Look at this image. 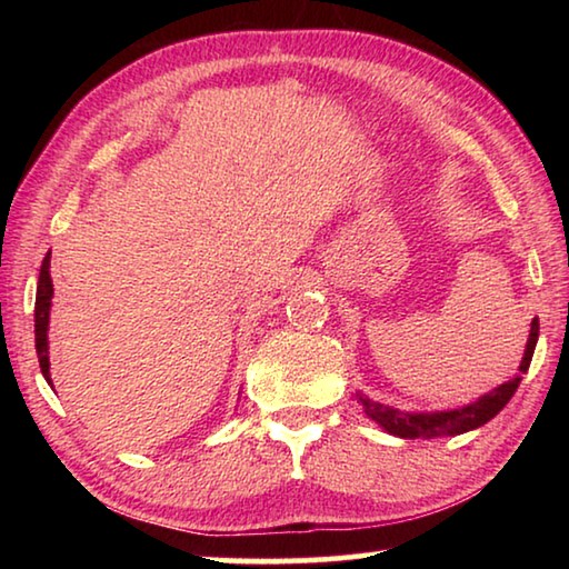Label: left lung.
<instances>
[{
  "mask_svg": "<svg viewBox=\"0 0 569 569\" xmlns=\"http://www.w3.org/2000/svg\"><path fill=\"white\" fill-rule=\"evenodd\" d=\"M537 336H539V321H532V329H529V339L525 346V356L522 363H519V373H527L529 361H532L535 346H537ZM517 377L512 381H505L502 387H497L495 391L485 393L477 401L467 403L461 409H451V411H399L393 407H387V403L371 401L366 393L356 391V399L366 411V417L373 419L389 431L393 437L401 439H435V437H455V435H465V431H471L487 423L489 419H495L499 411L507 407V401L515 397V391L519 387L522 377Z\"/></svg>",
  "mask_w": 569,
  "mask_h": 569,
  "instance_id": "obj_1",
  "label": "left lung"
}]
</instances>
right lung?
<instances>
[{"label": "right lung", "instance_id": "1", "mask_svg": "<svg viewBox=\"0 0 569 569\" xmlns=\"http://www.w3.org/2000/svg\"><path fill=\"white\" fill-rule=\"evenodd\" d=\"M52 276H50V253L44 256L40 268V281H37V298H34V346L37 359H40L42 377L52 383L50 377V343H47V329H50V306H52Z\"/></svg>", "mask_w": 569, "mask_h": 569}]
</instances>
